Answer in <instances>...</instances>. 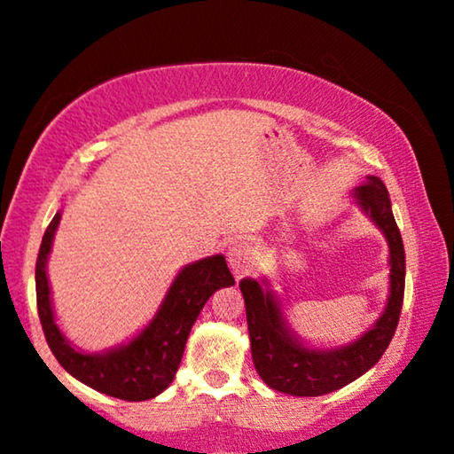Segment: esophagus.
Masks as SVG:
<instances>
[{
    "mask_svg": "<svg viewBox=\"0 0 454 454\" xmlns=\"http://www.w3.org/2000/svg\"><path fill=\"white\" fill-rule=\"evenodd\" d=\"M253 263H255V253H253V247L247 240H237V243L231 245L228 265H231L234 274H245L253 268Z\"/></svg>",
    "mask_w": 454,
    "mask_h": 454,
    "instance_id": "34e87169",
    "label": "esophagus"
}]
</instances>
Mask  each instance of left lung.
I'll list each match as a JSON object with an SVG mask.
<instances>
[{
	"mask_svg": "<svg viewBox=\"0 0 454 454\" xmlns=\"http://www.w3.org/2000/svg\"><path fill=\"white\" fill-rule=\"evenodd\" d=\"M350 199L388 245V297L370 328L344 344H311L301 338L288 316V301L263 276L239 282L245 297L253 365L270 388L293 396H322L370 372L382 359L395 336L404 294V247L386 186L378 176H365Z\"/></svg>",
	"mask_w": 454,
	"mask_h": 454,
	"instance_id": "left-lung-1",
	"label": "left lung"
}]
</instances>
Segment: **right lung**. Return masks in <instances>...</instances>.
Here are the masks:
<instances>
[{"mask_svg":"<svg viewBox=\"0 0 454 454\" xmlns=\"http://www.w3.org/2000/svg\"><path fill=\"white\" fill-rule=\"evenodd\" d=\"M59 220H62V209H58L47 226L41 240L37 270H35L39 317L51 353L72 378L97 392L122 401L155 398L176 376L186 338L203 305L215 290L234 284L226 257L220 253L186 263L174 276L155 316L135 336L104 350H84L68 340L53 311L47 262H50Z\"/></svg>","mask_w":454,"mask_h":454,"instance_id":"right-lung-1","label":"right lung"}]
</instances>
